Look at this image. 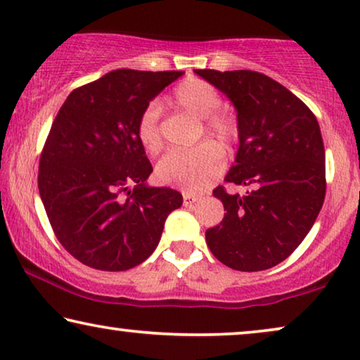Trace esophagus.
Listing matches in <instances>:
<instances>
[{"instance_id": "esophagus-1", "label": "esophagus", "mask_w": 360, "mask_h": 360, "mask_svg": "<svg viewBox=\"0 0 360 360\" xmlns=\"http://www.w3.org/2000/svg\"><path fill=\"white\" fill-rule=\"evenodd\" d=\"M195 201H198V195H193V193H188V191H184V205L185 206H191L195 203Z\"/></svg>"}]
</instances>
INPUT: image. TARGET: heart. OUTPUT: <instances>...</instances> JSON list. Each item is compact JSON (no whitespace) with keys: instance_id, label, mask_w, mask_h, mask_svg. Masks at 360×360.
I'll list each match as a JSON object with an SVG mask.
<instances>
[{"instance_id":"heart-1","label":"heart","mask_w":360,"mask_h":360,"mask_svg":"<svg viewBox=\"0 0 360 360\" xmlns=\"http://www.w3.org/2000/svg\"><path fill=\"white\" fill-rule=\"evenodd\" d=\"M170 101L179 110L201 120V137L206 134L226 150H231L238 144V121L231 112L218 110L221 96L208 82L186 78L172 91ZM159 120L160 111L155 103H149L137 117V141L150 155H157L164 147ZM224 165V152L214 142L205 141L193 149L169 152L157 165V179L164 185L175 186L188 193H198L218 179Z\"/></svg>"}]
</instances>
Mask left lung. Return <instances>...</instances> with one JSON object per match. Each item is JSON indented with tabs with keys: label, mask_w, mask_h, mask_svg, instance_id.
<instances>
[{
	"label": "left lung",
	"mask_w": 360,
	"mask_h": 360,
	"mask_svg": "<svg viewBox=\"0 0 360 360\" xmlns=\"http://www.w3.org/2000/svg\"><path fill=\"white\" fill-rule=\"evenodd\" d=\"M238 111L239 149L226 181L245 195L213 190L224 218L206 231L216 259L240 272L283 262L302 244L326 195L324 146L316 116L278 82L252 70H195Z\"/></svg>",
	"instance_id": "left-lung-1"
}]
</instances>
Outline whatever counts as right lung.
I'll return each mask as SVG.
<instances>
[{"label": "right lung", "instance_id": "right-lung-1", "mask_svg": "<svg viewBox=\"0 0 360 360\" xmlns=\"http://www.w3.org/2000/svg\"><path fill=\"white\" fill-rule=\"evenodd\" d=\"M184 72L120 68L73 90L57 112L39 162V193L68 254L91 269L129 270L159 244L181 193L149 186L136 136L141 111Z\"/></svg>", "mask_w": 360, "mask_h": 360}]
</instances>
